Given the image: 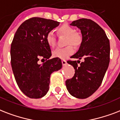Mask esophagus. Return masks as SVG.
Segmentation results:
<instances>
[{
	"label": "esophagus",
	"instance_id": "34e87169",
	"mask_svg": "<svg viewBox=\"0 0 120 120\" xmlns=\"http://www.w3.org/2000/svg\"><path fill=\"white\" fill-rule=\"evenodd\" d=\"M62 64H63V66H65L67 64L66 61V60H62Z\"/></svg>",
	"mask_w": 120,
	"mask_h": 120
}]
</instances>
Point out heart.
<instances>
[{
	"instance_id": "1",
	"label": "heart",
	"mask_w": 120,
	"mask_h": 120,
	"mask_svg": "<svg viewBox=\"0 0 120 120\" xmlns=\"http://www.w3.org/2000/svg\"><path fill=\"white\" fill-rule=\"evenodd\" d=\"M58 35L60 36L67 37L66 45H72L75 47L78 46L81 42V36L79 33L76 32V30L73 27L68 25H63L57 30ZM46 41L51 47H54L56 44V38L55 34L52 31H49L46 35ZM74 52L73 47L68 45L64 48H58L52 52V56L54 57L59 59H66L69 56L72 55Z\"/></svg>"
}]
</instances>
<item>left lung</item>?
<instances>
[{
  "label": "left lung",
  "instance_id": "left-lung-1",
  "mask_svg": "<svg viewBox=\"0 0 120 120\" xmlns=\"http://www.w3.org/2000/svg\"><path fill=\"white\" fill-rule=\"evenodd\" d=\"M70 25L80 29L82 42L78 52L71 57L79 60L67 61L74 67L75 73L66 81V86L73 96L84 99L98 90L103 81L109 66V41L103 29L91 19H80ZM82 58L85 61L80 63Z\"/></svg>",
  "mask_w": 120,
  "mask_h": 120
}]
</instances>
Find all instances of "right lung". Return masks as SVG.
I'll list each match as a JSON object with an SVG mask.
<instances>
[{
  "label": "right lung",
  "instance_id": "obj_1",
  "mask_svg": "<svg viewBox=\"0 0 120 120\" xmlns=\"http://www.w3.org/2000/svg\"><path fill=\"white\" fill-rule=\"evenodd\" d=\"M59 25L55 20L32 17L23 22L15 34L11 47V66L19 88L29 98L44 96L49 89L51 75L62 68L61 59H49L51 50L45 39ZM40 59L46 61L39 65Z\"/></svg>",
  "mask_w": 120,
  "mask_h": 120
}]
</instances>
